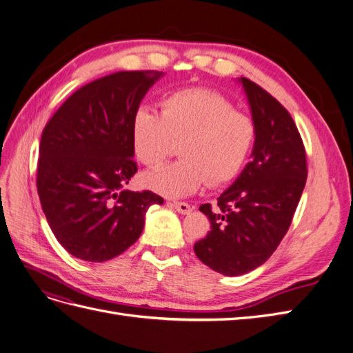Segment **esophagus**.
I'll list each match as a JSON object with an SVG mask.
<instances>
[{
  "instance_id": "esophagus-1",
  "label": "esophagus",
  "mask_w": 353,
  "mask_h": 353,
  "mask_svg": "<svg viewBox=\"0 0 353 353\" xmlns=\"http://www.w3.org/2000/svg\"><path fill=\"white\" fill-rule=\"evenodd\" d=\"M172 206L179 213H183V215H187V213H190L191 210H193V206H190L188 203H185V201H172Z\"/></svg>"
}]
</instances>
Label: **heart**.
Here are the masks:
<instances>
[{
    "instance_id": "obj_1",
    "label": "heart",
    "mask_w": 353,
    "mask_h": 353,
    "mask_svg": "<svg viewBox=\"0 0 353 353\" xmlns=\"http://www.w3.org/2000/svg\"><path fill=\"white\" fill-rule=\"evenodd\" d=\"M256 140L253 117L221 92L184 88L165 94L159 113L138 109L131 119L135 157L148 168L160 165L179 141L175 162L145 176L147 184L168 197L194 193L203 184L222 185L236 176Z\"/></svg>"
}]
</instances>
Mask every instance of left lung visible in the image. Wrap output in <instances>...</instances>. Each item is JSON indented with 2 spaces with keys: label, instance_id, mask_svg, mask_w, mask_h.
I'll use <instances>...</instances> for the list:
<instances>
[{
  "label": "left lung",
  "instance_id": "8db88e82",
  "mask_svg": "<svg viewBox=\"0 0 353 353\" xmlns=\"http://www.w3.org/2000/svg\"><path fill=\"white\" fill-rule=\"evenodd\" d=\"M241 83L256 123L252 162L215 206H200L212 230L194 244L203 263L228 276L270 259L290 228L307 176L305 145L290 113L258 83L248 78Z\"/></svg>",
  "mask_w": 353,
  "mask_h": 353
}]
</instances>
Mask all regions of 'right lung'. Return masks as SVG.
<instances>
[{
	"label": "right lung",
	"instance_id": "right-lung-1",
	"mask_svg": "<svg viewBox=\"0 0 353 353\" xmlns=\"http://www.w3.org/2000/svg\"><path fill=\"white\" fill-rule=\"evenodd\" d=\"M157 70L116 72L63 103L41 135L37 188L57 241L74 258L105 262L138 240L144 216L163 199L125 185L138 170L131 119Z\"/></svg>",
	"mask_w": 353,
	"mask_h": 353
}]
</instances>
